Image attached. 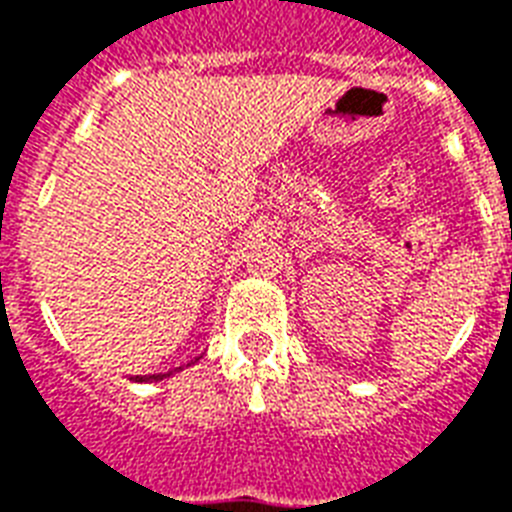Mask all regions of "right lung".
I'll return each mask as SVG.
<instances>
[{
	"instance_id": "add662e5",
	"label": "right lung",
	"mask_w": 512,
	"mask_h": 512,
	"mask_svg": "<svg viewBox=\"0 0 512 512\" xmlns=\"http://www.w3.org/2000/svg\"><path fill=\"white\" fill-rule=\"evenodd\" d=\"M164 377H170V374H146V377H135V380L148 382V380H164Z\"/></svg>"
}]
</instances>
